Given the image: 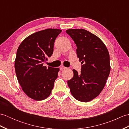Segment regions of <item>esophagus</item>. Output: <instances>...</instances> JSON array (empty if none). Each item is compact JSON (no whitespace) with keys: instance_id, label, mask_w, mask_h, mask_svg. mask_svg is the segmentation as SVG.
Here are the masks:
<instances>
[{"instance_id":"obj_1","label":"esophagus","mask_w":129,"mask_h":129,"mask_svg":"<svg viewBox=\"0 0 129 129\" xmlns=\"http://www.w3.org/2000/svg\"><path fill=\"white\" fill-rule=\"evenodd\" d=\"M66 69H67V68L64 67V66H61V67H60V70H63Z\"/></svg>"}]
</instances>
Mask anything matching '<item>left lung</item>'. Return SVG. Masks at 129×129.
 <instances>
[{
    "label": "left lung",
    "instance_id": "1",
    "mask_svg": "<svg viewBox=\"0 0 129 129\" xmlns=\"http://www.w3.org/2000/svg\"><path fill=\"white\" fill-rule=\"evenodd\" d=\"M66 33L77 46V56L83 64L80 74L73 69L74 76L68 85L75 99L88 102L100 94L109 77V51L100 38L86 30L70 29Z\"/></svg>",
    "mask_w": 129,
    "mask_h": 129
}]
</instances>
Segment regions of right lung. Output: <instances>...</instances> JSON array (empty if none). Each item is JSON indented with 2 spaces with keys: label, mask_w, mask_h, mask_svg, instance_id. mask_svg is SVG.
<instances>
[{
  "label": "right lung",
  "mask_w": 129,
  "mask_h": 129,
  "mask_svg": "<svg viewBox=\"0 0 129 129\" xmlns=\"http://www.w3.org/2000/svg\"><path fill=\"white\" fill-rule=\"evenodd\" d=\"M61 30L47 29L35 33L19 46L15 60L18 80L29 98L40 101L47 98L57 78L58 68L43 66L53 53L56 38Z\"/></svg>",
  "instance_id": "obj_1"
}]
</instances>
